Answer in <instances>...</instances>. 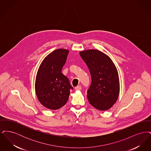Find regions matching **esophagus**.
<instances>
[{"mask_svg": "<svg viewBox=\"0 0 151 151\" xmlns=\"http://www.w3.org/2000/svg\"><path fill=\"white\" fill-rule=\"evenodd\" d=\"M75 89L78 90V91H80L81 89V86H78L75 87Z\"/></svg>", "mask_w": 151, "mask_h": 151, "instance_id": "esophagus-1", "label": "esophagus"}]
</instances>
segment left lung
Instances as JSON below:
<instances>
[{
  "label": "left lung",
  "instance_id": "8db88e82",
  "mask_svg": "<svg viewBox=\"0 0 151 151\" xmlns=\"http://www.w3.org/2000/svg\"><path fill=\"white\" fill-rule=\"evenodd\" d=\"M87 65L92 83L87 91V98L94 108L107 110L118 100L120 87L119 76L114 63L106 54L98 50L80 52Z\"/></svg>",
  "mask_w": 151,
  "mask_h": 151
}]
</instances>
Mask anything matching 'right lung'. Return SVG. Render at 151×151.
<instances>
[{"label":"right lung","mask_w":151,"mask_h":151,"mask_svg":"<svg viewBox=\"0 0 151 151\" xmlns=\"http://www.w3.org/2000/svg\"><path fill=\"white\" fill-rule=\"evenodd\" d=\"M69 50L58 49L47 55L36 75L35 91L38 100L45 108L57 110L68 100L73 89L69 80L62 73Z\"/></svg>","instance_id":"obj_1"}]
</instances>
